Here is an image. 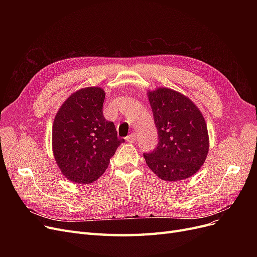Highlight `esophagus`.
Here are the masks:
<instances>
[{
	"instance_id": "obj_1",
	"label": "esophagus",
	"mask_w": 257,
	"mask_h": 257,
	"mask_svg": "<svg viewBox=\"0 0 257 257\" xmlns=\"http://www.w3.org/2000/svg\"><path fill=\"white\" fill-rule=\"evenodd\" d=\"M126 141L128 142V143H136L137 142V136L134 133H131L130 136H128L127 138H126Z\"/></svg>"
}]
</instances>
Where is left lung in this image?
<instances>
[{
  "label": "left lung",
  "mask_w": 257,
  "mask_h": 257,
  "mask_svg": "<svg viewBox=\"0 0 257 257\" xmlns=\"http://www.w3.org/2000/svg\"><path fill=\"white\" fill-rule=\"evenodd\" d=\"M157 128L158 144L144 153L146 163L166 181L191 177L204 164L208 153V132L198 107L180 92L157 88L148 92Z\"/></svg>",
  "instance_id": "8db88e82"
}]
</instances>
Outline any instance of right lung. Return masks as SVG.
Listing matches in <instances>:
<instances>
[{
    "label": "right lung",
    "mask_w": 257,
    "mask_h": 257,
    "mask_svg": "<svg viewBox=\"0 0 257 257\" xmlns=\"http://www.w3.org/2000/svg\"><path fill=\"white\" fill-rule=\"evenodd\" d=\"M105 92L86 87L69 97L53 124V152L64 176L76 183L96 181L125 140L103 114Z\"/></svg>",
    "instance_id": "add662e5"
}]
</instances>
